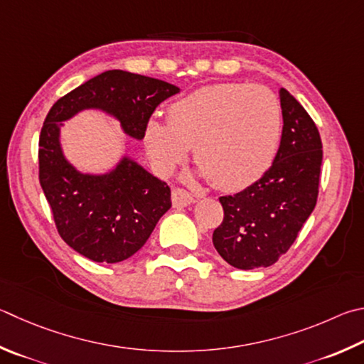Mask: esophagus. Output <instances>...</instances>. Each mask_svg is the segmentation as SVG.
Segmentation results:
<instances>
[{
    "instance_id": "obj_1",
    "label": "esophagus",
    "mask_w": 364,
    "mask_h": 364,
    "mask_svg": "<svg viewBox=\"0 0 364 364\" xmlns=\"http://www.w3.org/2000/svg\"><path fill=\"white\" fill-rule=\"evenodd\" d=\"M171 202H173V207H186V205L196 202V197L189 194L186 189L175 188L171 191Z\"/></svg>"
}]
</instances>
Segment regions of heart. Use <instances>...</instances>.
<instances>
[{"instance_id": "heart-1", "label": "heart", "mask_w": 364, "mask_h": 364, "mask_svg": "<svg viewBox=\"0 0 364 364\" xmlns=\"http://www.w3.org/2000/svg\"><path fill=\"white\" fill-rule=\"evenodd\" d=\"M282 108L261 85H205L168 107L167 122L151 119L144 144L154 167L168 173L186 157L223 191L250 186L272 165L282 138Z\"/></svg>"}]
</instances>
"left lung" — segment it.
I'll use <instances>...</instances> for the list:
<instances>
[{
	"instance_id": "8db88e82",
	"label": "left lung",
	"mask_w": 364,
	"mask_h": 364,
	"mask_svg": "<svg viewBox=\"0 0 364 364\" xmlns=\"http://www.w3.org/2000/svg\"><path fill=\"white\" fill-rule=\"evenodd\" d=\"M280 105L283 130L272 167L247 189L220 197L224 218L213 232V245L224 261L242 270L279 261L318 197L320 132L287 89H280Z\"/></svg>"
}]
</instances>
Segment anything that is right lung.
I'll return each mask as SVG.
<instances>
[{
	"label": "right lung",
	"mask_w": 364,
	"mask_h": 364,
	"mask_svg": "<svg viewBox=\"0 0 364 364\" xmlns=\"http://www.w3.org/2000/svg\"><path fill=\"white\" fill-rule=\"evenodd\" d=\"M180 87L161 79L109 70L54 103L39 135V184L62 239L95 262L135 255L171 207L170 188L129 157L107 175H84L65 159L60 125L81 109L113 114L124 132L141 140L154 109Z\"/></svg>",
	"instance_id": "1"
}]
</instances>
